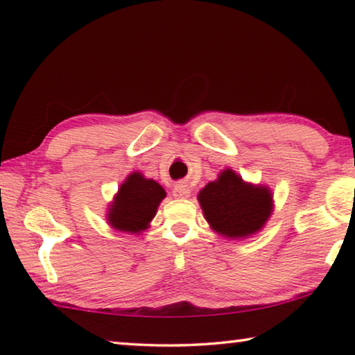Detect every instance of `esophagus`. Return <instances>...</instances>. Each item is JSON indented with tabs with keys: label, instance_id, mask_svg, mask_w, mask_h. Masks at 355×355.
I'll return each mask as SVG.
<instances>
[{
	"label": "esophagus",
	"instance_id": "1",
	"mask_svg": "<svg viewBox=\"0 0 355 355\" xmlns=\"http://www.w3.org/2000/svg\"><path fill=\"white\" fill-rule=\"evenodd\" d=\"M172 194H173V197H177V199H186V197H189L191 191H189L188 186L182 183V184H177L175 188H173Z\"/></svg>",
	"mask_w": 355,
	"mask_h": 355
}]
</instances>
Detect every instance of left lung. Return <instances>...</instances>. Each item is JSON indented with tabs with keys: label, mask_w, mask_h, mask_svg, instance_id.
Returning <instances> with one entry per match:
<instances>
[{
	"label": "left lung",
	"mask_w": 355,
	"mask_h": 355,
	"mask_svg": "<svg viewBox=\"0 0 355 355\" xmlns=\"http://www.w3.org/2000/svg\"><path fill=\"white\" fill-rule=\"evenodd\" d=\"M199 202L213 230L228 238H244L258 232L272 211L268 188L244 183L230 169L200 191Z\"/></svg>",
	"instance_id": "8db88e82"
}]
</instances>
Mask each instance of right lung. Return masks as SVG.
<instances>
[{
    "label": "right lung",
    "instance_id": "1",
    "mask_svg": "<svg viewBox=\"0 0 355 355\" xmlns=\"http://www.w3.org/2000/svg\"><path fill=\"white\" fill-rule=\"evenodd\" d=\"M164 197V189L153 180L144 178L137 172L131 173L127 182L120 186L119 194L110 208L107 220L120 232L137 233L146 230Z\"/></svg>",
    "mask_w": 355,
    "mask_h": 355
}]
</instances>
